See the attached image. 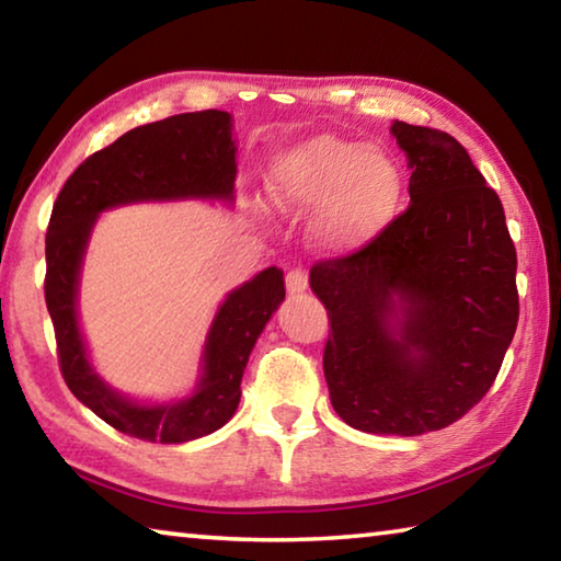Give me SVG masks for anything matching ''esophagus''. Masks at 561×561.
Returning <instances> with one entry per match:
<instances>
[{
  "label": "esophagus",
  "instance_id": "34e87169",
  "mask_svg": "<svg viewBox=\"0 0 561 561\" xmlns=\"http://www.w3.org/2000/svg\"><path fill=\"white\" fill-rule=\"evenodd\" d=\"M307 287H309L307 270L297 267V270L287 272V291L291 294V297H294V294H301V291H307Z\"/></svg>",
  "mask_w": 561,
  "mask_h": 561
}]
</instances>
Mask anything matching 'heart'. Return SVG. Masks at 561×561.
Instances as JSON below:
<instances>
[{
    "label": "heart",
    "instance_id": "heart-1",
    "mask_svg": "<svg viewBox=\"0 0 561 561\" xmlns=\"http://www.w3.org/2000/svg\"><path fill=\"white\" fill-rule=\"evenodd\" d=\"M401 170L381 148L317 136L284 153L272 168L277 205L307 213L322 205L314 232L329 250H356L393 220L401 203Z\"/></svg>",
    "mask_w": 561,
    "mask_h": 561
}]
</instances>
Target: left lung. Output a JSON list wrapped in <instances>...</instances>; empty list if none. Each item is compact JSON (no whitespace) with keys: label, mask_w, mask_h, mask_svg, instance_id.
Returning <instances> with one entry per match:
<instances>
[{"label":"left lung","mask_w":561,"mask_h":561,"mask_svg":"<svg viewBox=\"0 0 561 561\" xmlns=\"http://www.w3.org/2000/svg\"><path fill=\"white\" fill-rule=\"evenodd\" d=\"M391 133L413 170L411 205L360 250L317 262L309 284L329 311L324 376L341 421L423 435L495 383L519 319L517 252L458 140L403 121Z\"/></svg>","instance_id":"left-lung-1"}]
</instances>
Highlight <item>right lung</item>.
<instances>
[{
	"instance_id": "add662e5",
	"label": "right lung",
	"mask_w": 561,
	"mask_h": 561,
	"mask_svg": "<svg viewBox=\"0 0 561 561\" xmlns=\"http://www.w3.org/2000/svg\"><path fill=\"white\" fill-rule=\"evenodd\" d=\"M232 118L225 111L178 113L123 133L89 156L66 180L46 227L44 297L54 321L66 386L101 421L138 440L187 443L230 421L254 341L284 299L277 267L234 289L207 334L203 376L195 393L178 403L140 405L118 396L93 371L76 321L79 270L96 215L138 201L225 197L237 175Z\"/></svg>"
}]
</instances>
